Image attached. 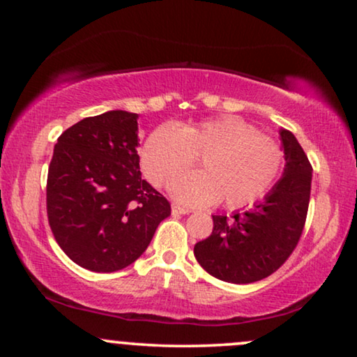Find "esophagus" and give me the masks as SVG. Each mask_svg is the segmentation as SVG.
Masks as SVG:
<instances>
[{
  "label": "esophagus",
  "instance_id": "1",
  "mask_svg": "<svg viewBox=\"0 0 357 357\" xmlns=\"http://www.w3.org/2000/svg\"><path fill=\"white\" fill-rule=\"evenodd\" d=\"M188 213H192V211L187 208L178 206V204H172V214H188Z\"/></svg>",
  "mask_w": 357,
  "mask_h": 357
}]
</instances>
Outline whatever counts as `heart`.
I'll use <instances>...</instances> for the list:
<instances>
[{"label":"heart","mask_w":357,"mask_h":357,"mask_svg":"<svg viewBox=\"0 0 357 357\" xmlns=\"http://www.w3.org/2000/svg\"><path fill=\"white\" fill-rule=\"evenodd\" d=\"M200 155V172L174 180L170 193L190 206L222 203L242 208L255 203L280 177L284 154L268 135L238 116L224 115L197 123L160 125L141 146V167L151 182L165 185Z\"/></svg>","instance_id":"b5f03b06"}]
</instances>
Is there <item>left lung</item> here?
Here are the masks:
<instances>
[{
    "label": "left lung",
    "mask_w": 357,
    "mask_h": 357,
    "mask_svg": "<svg viewBox=\"0 0 357 357\" xmlns=\"http://www.w3.org/2000/svg\"><path fill=\"white\" fill-rule=\"evenodd\" d=\"M282 177L243 213L213 216L211 236L195 245V258L218 280L248 284L275 273L299 242L310 199L312 165L296 136L280 130Z\"/></svg>",
    "instance_id": "obj_1"
}]
</instances>
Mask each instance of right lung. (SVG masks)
<instances>
[{
	"label": "right lung",
	"mask_w": 357,
	"mask_h": 357,
	"mask_svg": "<svg viewBox=\"0 0 357 357\" xmlns=\"http://www.w3.org/2000/svg\"><path fill=\"white\" fill-rule=\"evenodd\" d=\"M138 114L87 116L58 138L48 167L47 213L61 250L96 273L143 255L170 204L141 178Z\"/></svg>",
	"instance_id": "1"
}]
</instances>
